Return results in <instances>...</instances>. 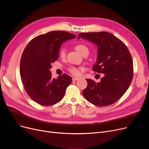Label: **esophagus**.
<instances>
[{
  "mask_svg": "<svg viewBox=\"0 0 149 149\" xmlns=\"http://www.w3.org/2000/svg\"><path fill=\"white\" fill-rule=\"evenodd\" d=\"M80 78H78V77H73V81H76V80H78Z\"/></svg>",
  "mask_w": 149,
  "mask_h": 149,
  "instance_id": "1",
  "label": "esophagus"
}]
</instances>
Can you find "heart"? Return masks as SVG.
I'll return each instance as SVG.
<instances>
[{
	"mask_svg": "<svg viewBox=\"0 0 149 149\" xmlns=\"http://www.w3.org/2000/svg\"><path fill=\"white\" fill-rule=\"evenodd\" d=\"M75 49H76V50L77 51L79 54H81V55L84 53H89L88 48L83 44H78V45H76ZM65 56H66V52H65V49H61V51L60 52V56L61 58H64L65 57ZM70 71L72 74H74V75H78L79 73V70L76 67L70 68Z\"/></svg>",
	"mask_w": 149,
	"mask_h": 149,
	"instance_id": "1",
	"label": "heart"
}]
</instances>
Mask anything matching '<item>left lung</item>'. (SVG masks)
I'll return each instance as SVG.
<instances>
[{
    "label": "left lung",
    "instance_id": "obj_1",
    "mask_svg": "<svg viewBox=\"0 0 149 149\" xmlns=\"http://www.w3.org/2000/svg\"><path fill=\"white\" fill-rule=\"evenodd\" d=\"M80 38L97 47L96 63L93 70L103 73L100 83L86 79L88 86L83 91L86 100L98 106H107L119 100L126 92L133 78V61L125 45L106 31L81 33Z\"/></svg>",
    "mask_w": 149,
    "mask_h": 149
}]
</instances>
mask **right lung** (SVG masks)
<instances>
[{
  "label": "right lung",
  "instance_id": "right-lung-1",
  "mask_svg": "<svg viewBox=\"0 0 149 149\" xmlns=\"http://www.w3.org/2000/svg\"><path fill=\"white\" fill-rule=\"evenodd\" d=\"M76 36L65 31H52L33 38L24 49L20 74L30 97L43 106H50L63 98L72 78L66 74L52 77V63L58 60L61 45Z\"/></svg>",
  "mask_w": 149,
  "mask_h": 149
}]
</instances>
